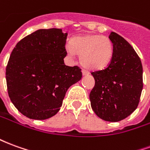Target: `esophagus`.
Listing matches in <instances>:
<instances>
[{
	"instance_id": "1",
	"label": "esophagus",
	"mask_w": 150,
	"mask_h": 150,
	"mask_svg": "<svg viewBox=\"0 0 150 150\" xmlns=\"http://www.w3.org/2000/svg\"><path fill=\"white\" fill-rule=\"evenodd\" d=\"M82 74H83V75H87L89 74V72L87 71V70H84V69H83L82 70Z\"/></svg>"
}]
</instances>
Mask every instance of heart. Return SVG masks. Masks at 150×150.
<instances>
[{
  "mask_svg": "<svg viewBox=\"0 0 150 150\" xmlns=\"http://www.w3.org/2000/svg\"><path fill=\"white\" fill-rule=\"evenodd\" d=\"M69 55L80 54L83 67L90 70H102L112 60L113 45L110 38L99 34H87L73 38L66 46Z\"/></svg>",
  "mask_w": 150,
  "mask_h": 150,
  "instance_id": "b5f03b06",
  "label": "heart"
}]
</instances>
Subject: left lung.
<instances>
[{
	"mask_svg": "<svg viewBox=\"0 0 150 150\" xmlns=\"http://www.w3.org/2000/svg\"><path fill=\"white\" fill-rule=\"evenodd\" d=\"M113 54L104 70L91 72L95 86L90 93L91 108L106 121L125 119L137 108L143 88L141 59L124 38L111 32Z\"/></svg>",
	"mask_w": 150,
	"mask_h": 150,
	"instance_id": "obj_1",
	"label": "left lung"
}]
</instances>
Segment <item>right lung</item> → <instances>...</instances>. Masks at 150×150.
<instances>
[{
	"label": "right lung",
	"instance_id": "obj_1",
	"mask_svg": "<svg viewBox=\"0 0 150 150\" xmlns=\"http://www.w3.org/2000/svg\"><path fill=\"white\" fill-rule=\"evenodd\" d=\"M67 34L61 29L38 30L18 42L6 67L8 96L30 119L52 117L68 88L82 78L77 66H66Z\"/></svg>",
	"mask_w": 150,
	"mask_h": 150
}]
</instances>
